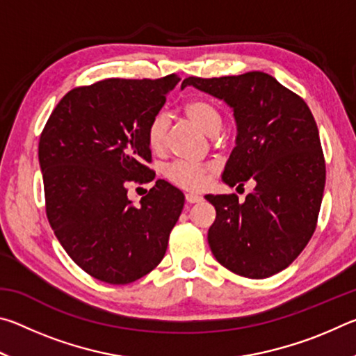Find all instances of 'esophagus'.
I'll return each instance as SVG.
<instances>
[{"label": "esophagus", "mask_w": 356, "mask_h": 356, "mask_svg": "<svg viewBox=\"0 0 356 356\" xmlns=\"http://www.w3.org/2000/svg\"><path fill=\"white\" fill-rule=\"evenodd\" d=\"M185 200H186V202H188V204H195V202H201L202 201V196L195 195V193H186Z\"/></svg>", "instance_id": "34e87169"}]
</instances>
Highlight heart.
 Masks as SVG:
<instances>
[{
  "instance_id": "heart-1",
  "label": "heart",
  "mask_w": 356,
  "mask_h": 356,
  "mask_svg": "<svg viewBox=\"0 0 356 356\" xmlns=\"http://www.w3.org/2000/svg\"><path fill=\"white\" fill-rule=\"evenodd\" d=\"M185 114L195 122L204 134L213 136L221 127V114L206 100H193L185 105ZM170 129V118L165 113L156 114L147 127V143L155 152H160L166 146V135ZM215 172L213 165H196L190 161H174L165 168L168 180L185 190H200L206 185L209 176Z\"/></svg>"
}]
</instances>
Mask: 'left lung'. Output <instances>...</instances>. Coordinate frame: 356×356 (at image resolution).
<instances>
[{
  "label": "left lung",
  "mask_w": 356,
  "mask_h": 356,
  "mask_svg": "<svg viewBox=\"0 0 356 356\" xmlns=\"http://www.w3.org/2000/svg\"><path fill=\"white\" fill-rule=\"evenodd\" d=\"M193 86L232 108L236 147L222 172L229 186L254 180V191L207 195L216 218L207 240L222 267L245 278H268L298 257L316 231L325 188V160L308 105L272 75L188 76ZM237 186V188H238Z\"/></svg>",
  "instance_id": "obj_1"
}]
</instances>
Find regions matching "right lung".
Wrapping results in <instances>:
<instances>
[{
  "label": "right lung",
  "mask_w": 356,
  "mask_h": 356,
  "mask_svg": "<svg viewBox=\"0 0 356 356\" xmlns=\"http://www.w3.org/2000/svg\"><path fill=\"white\" fill-rule=\"evenodd\" d=\"M180 78H108L69 91L39 141L45 206L59 243L84 272L108 284H129L161 262L185 196L166 180L140 206L134 184L155 179L147 127Z\"/></svg>",
  "instance_id": "right-lung-1"
}]
</instances>
